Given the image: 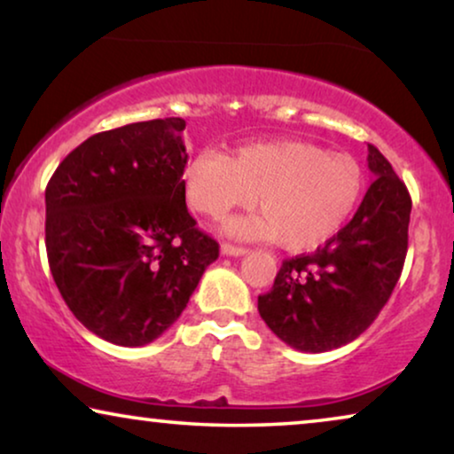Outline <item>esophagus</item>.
<instances>
[{"label": "esophagus", "mask_w": 454, "mask_h": 454, "mask_svg": "<svg viewBox=\"0 0 454 454\" xmlns=\"http://www.w3.org/2000/svg\"><path fill=\"white\" fill-rule=\"evenodd\" d=\"M221 254L223 256H244V254H247L246 247L241 246H233V244H221Z\"/></svg>", "instance_id": "34e87169"}]
</instances>
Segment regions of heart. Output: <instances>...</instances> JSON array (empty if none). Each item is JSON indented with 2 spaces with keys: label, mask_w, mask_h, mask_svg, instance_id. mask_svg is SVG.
Returning <instances> with one entry per match:
<instances>
[{
  "label": "heart",
  "mask_w": 454,
  "mask_h": 454,
  "mask_svg": "<svg viewBox=\"0 0 454 454\" xmlns=\"http://www.w3.org/2000/svg\"><path fill=\"white\" fill-rule=\"evenodd\" d=\"M364 184L357 159L303 140L252 142L227 157L202 151L182 169L192 208L223 219L256 200L262 213L229 221L225 231L241 239L281 241L294 252L333 239L356 213Z\"/></svg>",
  "instance_id": "heart-1"
}]
</instances>
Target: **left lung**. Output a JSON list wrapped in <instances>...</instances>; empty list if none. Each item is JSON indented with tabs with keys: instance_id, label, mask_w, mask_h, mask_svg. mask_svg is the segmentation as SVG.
Here are the masks:
<instances>
[{
	"instance_id": "8db88e82",
	"label": "left lung",
	"mask_w": 454,
	"mask_h": 454,
	"mask_svg": "<svg viewBox=\"0 0 454 454\" xmlns=\"http://www.w3.org/2000/svg\"><path fill=\"white\" fill-rule=\"evenodd\" d=\"M374 176L353 219L308 256L285 260L258 312L283 343L306 353L357 339L388 301L407 254L411 198L384 154L368 145Z\"/></svg>"
}]
</instances>
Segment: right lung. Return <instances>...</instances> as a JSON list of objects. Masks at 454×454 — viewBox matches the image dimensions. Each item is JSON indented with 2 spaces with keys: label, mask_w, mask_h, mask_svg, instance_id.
<instances>
[{
  "label": "right lung",
  "mask_w": 454,
  "mask_h": 454,
  "mask_svg": "<svg viewBox=\"0 0 454 454\" xmlns=\"http://www.w3.org/2000/svg\"><path fill=\"white\" fill-rule=\"evenodd\" d=\"M182 117L90 136L45 190L49 269L72 314L121 347L159 339L188 306L219 244L185 207Z\"/></svg>",
  "instance_id": "obj_1"
}]
</instances>
